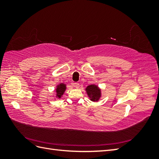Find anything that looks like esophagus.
<instances>
[{
	"label": "esophagus",
	"mask_w": 159,
	"mask_h": 159,
	"mask_svg": "<svg viewBox=\"0 0 159 159\" xmlns=\"http://www.w3.org/2000/svg\"><path fill=\"white\" fill-rule=\"evenodd\" d=\"M74 87H75L76 88H80V84L79 83H78V82H75V83H74Z\"/></svg>",
	"instance_id": "1"
}]
</instances>
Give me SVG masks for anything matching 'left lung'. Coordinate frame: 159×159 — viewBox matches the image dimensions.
Listing matches in <instances>:
<instances>
[{
    "label": "left lung",
    "mask_w": 159,
    "mask_h": 159,
    "mask_svg": "<svg viewBox=\"0 0 159 159\" xmlns=\"http://www.w3.org/2000/svg\"><path fill=\"white\" fill-rule=\"evenodd\" d=\"M86 91L87 93L89 95V97L91 98V100L95 101L98 100L100 98V90L98 88V86L91 85L88 86V88H86Z\"/></svg>",
    "instance_id": "8db88e82"
}]
</instances>
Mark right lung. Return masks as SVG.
<instances>
[{
    "label": "right lung",
    "instance_id": "1",
    "mask_svg": "<svg viewBox=\"0 0 159 159\" xmlns=\"http://www.w3.org/2000/svg\"><path fill=\"white\" fill-rule=\"evenodd\" d=\"M65 89H66L65 85L61 84L60 85H58V87H57L56 89V97L60 98L61 95L64 93Z\"/></svg>",
    "mask_w": 159,
    "mask_h": 159
}]
</instances>
